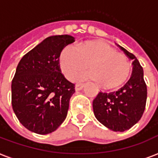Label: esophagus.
Returning <instances> with one entry per match:
<instances>
[{"label":"esophagus","mask_w":158,"mask_h":158,"mask_svg":"<svg viewBox=\"0 0 158 158\" xmlns=\"http://www.w3.org/2000/svg\"><path fill=\"white\" fill-rule=\"evenodd\" d=\"M84 88V84H76L75 86V90L76 91H79V90H82Z\"/></svg>","instance_id":"1"}]
</instances>
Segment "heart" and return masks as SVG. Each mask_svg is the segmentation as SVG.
Segmentation results:
<instances>
[{"label": "heart", "instance_id": "b5f03b06", "mask_svg": "<svg viewBox=\"0 0 158 158\" xmlns=\"http://www.w3.org/2000/svg\"><path fill=\"white\" fill-rule=\"evenodd\" d=\"M59 64L62 74L69 79L89 64L91 69L78 74L74 79L98 80L104 89L119 87L131 71L127 58L101 40H86L77 48L72 45L64 47L60 54Z\"/></svg>", "mask_w": 158, "mask_h": 158}]
</instances>
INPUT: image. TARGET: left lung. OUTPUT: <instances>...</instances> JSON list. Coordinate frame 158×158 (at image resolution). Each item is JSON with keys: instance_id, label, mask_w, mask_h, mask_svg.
I'll list each match as a JSON object with an SVG mask.
<instances>
[{"instance_id": "1", "label": "left lung", "mask_w": 158, "mask_h": 158, "mask_svg": "<svg viewBox=\"0 0 158 158\" xmlns=\"http://www.w3.org/2000/svg\"><path fill=\"white\" fill-rule=\"evenodd\" d=\"M127 57L132 60V72L123 87L110 93L99 92L93 101L96 118L114 132H124L139 121L145 110L147 85L143 69L132 53L118 45Z\"/></svg>"}]
</instances>
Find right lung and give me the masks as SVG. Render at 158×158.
<instances>
[{"label":"right lung","instance_id":"1","mask_svg":"<svg viewBox=\"0 0 158 158\" xmlns=\"http://www.w3.org/2000/svg\"><path fill=\"white\" fill-rule=\"evenodd\" d=\"M74 41L69 35L50 36L18 64L11 83L12 108L20 123L31 132L50 133L66 118L75 89L61 73L59 57Z\"/></svg>","mask_w":158,"mask_h":158}]
</instances>
